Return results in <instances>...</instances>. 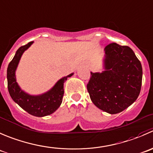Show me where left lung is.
I'll return each mask as SVG.
<instances>
[{
  "label": "left lung",
  "mask_w": 153,
  "mask_h": 153,
  "mask_svg": "<svg viewBox=\"0 0 153 153\" xmlns=\"http://www.w3.org/2000/svg\"><path fill=\"white\" fill-rule=\"evenodd\" d=\"M105 69L91 73L87 89L97 108L117 114L137 100L142 84V66L132 50L113 42L105 48Z\"/></svg>",
  "instance_id": "left-lung-1"
}]
</instances>
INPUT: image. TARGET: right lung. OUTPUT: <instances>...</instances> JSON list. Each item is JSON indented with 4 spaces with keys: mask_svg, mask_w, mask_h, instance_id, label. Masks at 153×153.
<instances>
[{
    "mask_svg": "<svg viewBox=\"0 0 153 153\" xmlns=\"http://www.w3.org/2000/svg\"><path fill=\"white\" fill-rule=\"evenodd\" d=\"M33 42H30L19 48L14 58L9 64L7 68V87L12 99L19 104V106L32 115L44 117L53 113L60 106L64 95V82L73 74L59 80L51 90L44 94L31 96L25 93L16 82L15 72L23 53Z\"/></svg>",
    "mask_w": 153,
    "mask_h": 153,
    "instance_id": "1",
    "label": "right lung"
}]
</instances>
